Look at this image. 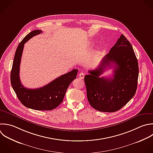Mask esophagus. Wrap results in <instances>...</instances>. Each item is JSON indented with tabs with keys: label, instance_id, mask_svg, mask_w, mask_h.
I'll return each instance as SVG.
<instances>
[{
	"label": "esophagus",
	"instance_id": "1",
	"mask_svg": "<svg viewBox=\"0 0 153 153\" xmlns=\"http://www.w3.org/2000/svg\"><path fill=\"white\" fill-rule=\"evenodd\" d=\"M79 78H81V79H83V78H84V74L82 72H80L79 74Z\"/></svg>",
	"mask_w": 153,
	"mask_h": 153
}]
</instances>
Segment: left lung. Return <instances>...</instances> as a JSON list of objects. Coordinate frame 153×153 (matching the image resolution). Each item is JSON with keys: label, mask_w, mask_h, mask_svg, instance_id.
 <instances>
[{"label": "left lung", "mask_w": 153, "mask_h": 153, "mask_svg": "<svg viewBox=\"0 0 153 153\" xmlns=\"http://www.w3.org/2000/svg\"><path fill=\"white\" fill-rule=\"evenodd\" d=\"M111 64L115 67L113 77H100ZM88 73L84 81L90 105L105 112L123 108L135 94L139 75L137 60L130 42L121 35L98 68Z\"/></svg>", "instance_id": "obj_1"}]
</instances>
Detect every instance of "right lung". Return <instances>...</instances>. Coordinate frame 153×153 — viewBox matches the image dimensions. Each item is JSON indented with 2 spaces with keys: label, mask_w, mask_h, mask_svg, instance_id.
I'll return each mask as SVG.
<instances>
[{
  "label": "right lung",
  "mask_w": 153,
  "mask_h": 153,
  "mask_svg": "<svg viewBox=\"0 0 153 153\" xmlns=\"http://www.w3.org/2000/svg\"><path fill=\"white\" fill-rule=\"evenodd\" d=\"M41 33V30H35L27 35L19 44L13 61L11 82L17 96L24 106L35 110L50 111L57 108L63 102L66 91L70 84L76 78L78 70L73 69L39 88L25 87L21 83L19 75L24 45L33 36Z\"/></svg>",
  "instance_id": "obj_1"
}]
</instances>
